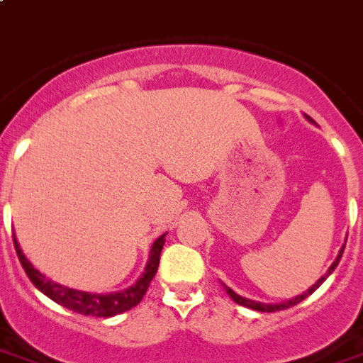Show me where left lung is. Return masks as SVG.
<instances>
[{
    "mask_svg": "<svg viewBox=\"0 0 363 363\" xmlns=\"http://www.w3.org/2000/svg\"><path fill=\"white\" fill-rule=\"evenodd\" d=\"M304 118H306V120H308V121H312V123H315V121H313L312 118H310V116L304 114ZM345 242H347V238H345ZM343 249H345V243H343V245H342V249H340V252H337L336 260L332 262V266L328 267L327 273H325V275H323L321 279H319L318 282H315V284L310 286L308 290L303 291V294L297 295V297H291V299L284 301V303H279V304L258 303V301H252V299H247V297H242V295H238L234 290H230L228 286L223 284V288H225V291H227V294H228V297H230V299H233L234 303H236V304H242V306H247V308H251V310H258V312H277V310H286V308H290V306H295V304L301 303V301H304V299H306V297H308V295H312L313 291L318 290L319 286H321L323 282H325V280L328 279V275H332V271L336 269V266H337V264H340V260H342Z\"/></svg>",
    "mask_w": 363,
    "mask_h": 363,
    "instance_id": "obj_1",
    "label": "left lung"
}]
</instances>
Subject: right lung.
<instances>
[{"instance_id": "add662e5", "label": "right lung", "mask_w": 363, "mask_h": 363, "mask_svg": "<svg viewBox=\"0 0 363 363\" xmlns=\"http://www.w3.org/2000/svg\"><path fill=\"white\" fill-rule=\"evenodd\" d=\"M164 243H166V234H162L160 238H157L151 245L149 251V260L145 264L144 273L140 275L135 284L125 288L120 291H112V294H90V291H81L73 290L68 286H62L55 280L48 279L44 273L36 269L31 262L27 260V257L21 251L20 243L14 234V247H16V255L20 258L21 266L26 269L27 277L31 280L33 284L38 288L44 295H48L51 301L57 304L64 306V308L73 310V312L83 313V315H94V318H112L118 313H123L130 310L133 306L144 299L145 291H147L149 284L153 277L157 275L158 264H160V252H162Z\"/></svg>"}]
</instances>
